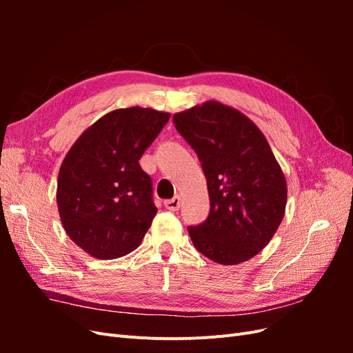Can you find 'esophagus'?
I'll return each instance as SVG.
<instances>
[{"label": "esophagus", "instance_id": "obj_1", "mask_svg": "<svg viewBox=\"0 0 353 353\" xmlns=\"http://www.w3.org/2000/svg\"><path fill=\"white\" fill-rule=\"evenodd\" d=\"M179 206H181V197L179 196H175L174 199L165 201V208L170 212H176L179 209Z\"/></svg>", "mask_w": 353, "mask_h": 353}]
</instances>
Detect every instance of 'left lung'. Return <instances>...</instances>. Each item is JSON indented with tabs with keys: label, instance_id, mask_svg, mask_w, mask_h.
Listing matches in <instances>:
<instances>
[{
	"label": "left lung",
	"instance_id": "obj_1",
	"mask_svg": "<svg viewBox=\"0 0 353 353\" xmlns=\"http://www.w3.org/2000/svg\"><path fill=\"white\" fill-rule=\"evenodd\" d=\"M208 181V219L188 234L194 248L221 265L252 259L284 218L287 183L265 135L248 116L209 100L174 114Z\"/></svg>",
	"mask_w": 353,
	"mask_h": 353
}]
</instances>
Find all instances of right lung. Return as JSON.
I'll return each mask as SVG.
<instances>
[{"label":"right lung","instance_id":"add662e5","mask_svg":"<svg viewBox=\"0 0 353 353\" xmlns=\"http://www.w3.org/2000/svg\"><path fill=\"white\" fill-rule=\"evenodd\" d=\"M170 113L116 109L85 130L63 159L57 178L60 221L92 258L116 259L141 244L157 208L152 178L138 160Z\"/></svg>","mask_w":353,"mask_h":353}]
</instances>
